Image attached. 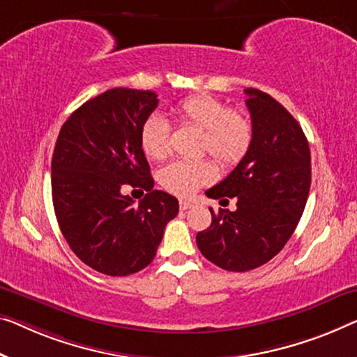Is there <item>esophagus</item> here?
I'll list each match as a JSON object with an SVG mask.
<instances>
[{
	"instance_id": "34e87169",
	"label": "esophagus",
	"mask_w": 357,
	"mask_h": 357,
	"mask_svg": "<svg viewBox=\"0 0 357 357\" xmlns=\"http://www.w3.org/2000/svg\"><path fill=\"white\" fill-rule=\"evenodd\" d=\"M179 208L183 210V211L192 208V202H189V200H181V202H179Z\"/></svg>"
}]
</instances>
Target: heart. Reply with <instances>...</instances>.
<instances>
[{"label":"heart","instance_id":"1","mask_svg":"<svg viewBox=\"0 0 357 357\" xmlns=\"http://www.w3.org/2000/svg\"><path fill=\"white\" fill-rule=\"evenodd\" d=\"M174 115L181 125L202 128L200 152L211 153L222 167L241 163L253 144V123L243 112L232 110L225 100L208 94L185 98ZM141 146L151 160H165L172 153V125L160 114H151L141 126ZM216 178V167L208 158L178 160L160 172V184L179 197L194 194L200 185Z\"/></svg>","mask_w":357,"mask_h":357}]
</instances>
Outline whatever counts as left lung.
Wrapping results in <instances>:
<instances>
[{
	"instance_id": "8db88e82",
	"label": "left lung",
	"mask_w": 357,
	"mask_h": 357,
	"mask_svg": "<svg viewBox=\"0 0 357 357\" xmlns=\"http://www.w3.org/2000/svg\"><path fill=\"white\" fill-rule=\"evenodd\" d=\"M253 144L245 158L210 199L237 200V210L211 208L208 229L197 234L202 255L221 269L245 273L278 255L305 211L311 185L310 144L284 105L259 89L247 88Z\"/></svg>"
}]
</instances>
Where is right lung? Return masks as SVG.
<instances>
[{
	"instance_id": "right-lung-1",
	"label": "right lung",
	"mask_w": 357,
	"mask_h": 357,
	"mask_svg": "<svg viewBox=\"0 0 357 357\" xmlns=\"http://www.w3.org/2000/svg\"><path fill=\"white\" fill-rule=\"evenodd\" d=\"M152 91L114 88L62 125L51 162L52 204L68 247L98 273L130 275L152 263L176 197L153 190L141 126L157 109ZM126 183L149 190L136 206Z\"/></svg>"
}]
</instances>
